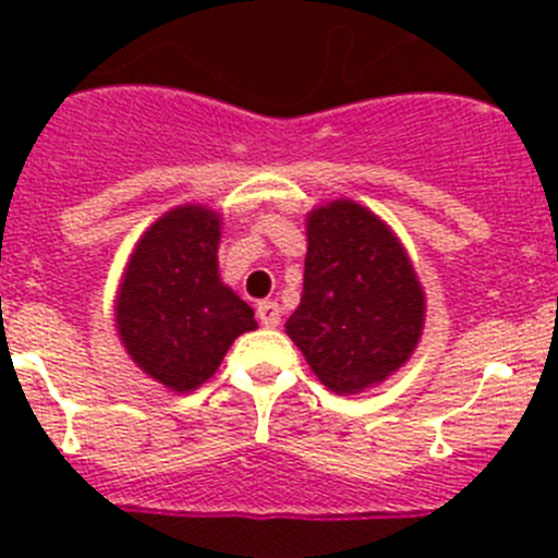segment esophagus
Instances as JSON below:
<instances>
[{"label":"esophagus","mask_w":558,"mask_h":558,"mask_svg":"<svg viewBox=\"0 0 558 558\" xmlns=\"http://www.w3.org/2000/svg\"><path fill=\"white\" fill-rule=\"evenodd\" d=\"M256 318H259L263 327L274 329L276 324H279V318H282V307L276 302H259L256 304Z\"/></svg>","instance_id":"obj_1"}]
</instances>
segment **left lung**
Masks as SVG:
<instances>
[{"mask_svg":"<svg viewBox=\"0 0 558 558\" xmlns=\"http://www.w3.org/2000/svg\"><path fill=\"white\" fill-rule=\"evenodd\" d=\"M425 310L411 256L386 220L349 198L307 211L302 302L284 332L329 391L363 393L405 366Z\"/></svg>","mask_w":558,"mask_h":558,"instance_id":"left-lung-1","label":"left lung"}]
</instances>
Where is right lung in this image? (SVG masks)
<instances>
[{
	"instance_id": "1",
	"label": "right lung",
	"mask_w": 558,
	"mask_h": 558,
	"mask_svg": "<svg viewBox=\"0 0 558 558\" xmlns=\"http://www.w3.org/2000/svg\"><path fill=\"white\" fill-rule=\"evenodd\" d=\"M223 218L204 204H184L147 226L128 256L113 324L128 357L170 391L190 393L218 372L254 310L220 279Z\"/></svg>"
}]
</instances>
